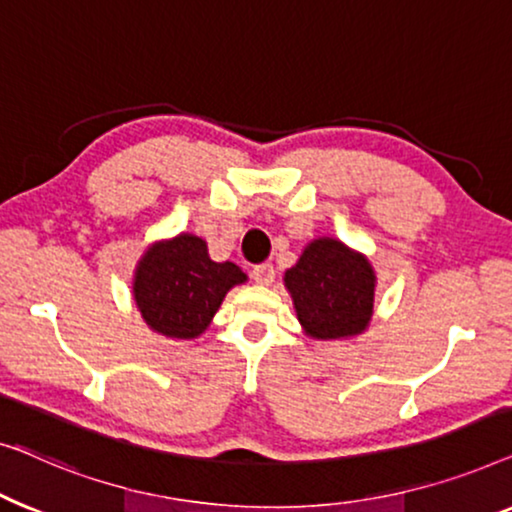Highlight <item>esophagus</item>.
<instances>
[{
	"label": "esophagus",
	"instance_id": "34e87169",
	"mask_svg": "<svg viewBox=\"0 0 512 512\" xmlns=\"http://www.w3.org/2000/svg\"><path fill=\"white\" fill-rule=\"evenodd\" d=\"M273 278H276V271H273V264H257L253 266V280L259 285H271Z\"/></svg>",
	"mask_w": 512,
	"mask_h": 512
}]
</instances>
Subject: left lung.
Returning <instances> with one entry per match:
<instances>
[{
	"label": "left lung",
	"mask_w": 512,
	"mask_h": 512,
	"mask_svg": "<svg viewBox=\"0 0 512 512\" xmlns=\"http://www.w3.org/2000/svg\"><path fill=\"white\" fill-rule=\"evenodd\" d=\"M297 320L315 341H348L369 329L376 271L369 257L334 236H320L285 271Z\"/></svg>",
	"instance_id": "left-lung-1"
}]
</instances>
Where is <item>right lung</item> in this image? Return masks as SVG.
I'll use <instances>...</instances> for the list:
<instances>
[{
    "mask_svg": "<svg viewBox=\"0 0 512 512\" xmlns=\"http://www.w3.org/2000/svg\"><path fill=\"white\" fill-rule=\"evenodd\" d=\"M248 280L234 262H213L201 236L178 234L146 248L134 269L132 297L157 334L190 341L204 334L222 299Z\"/></svg>",
    "mask_w": 512,
    "mask_h": 512,
    "instance_id": "add662e5",
    "label": "right lung"
}]
</instances>
